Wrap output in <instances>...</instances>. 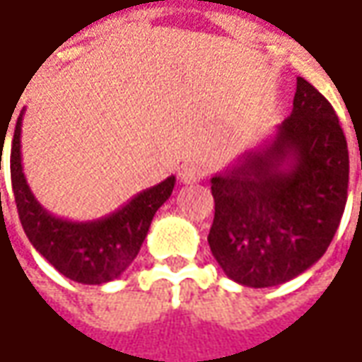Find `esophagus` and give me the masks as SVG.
Segmentation results:
<instances>
[{
  "instance_id": "34e87169",
  "label": "esophagus",
  "mask_w": 362,
  "mask_h": 362,
  "mask_svg": "<svg viewBox=\"0 0 362 362\" xmlns=\"http://www.w3.org/2000/svg\"><path fill=\"white\" fill-rule=\"evenodd\" d=\"M179 179H181V183H185V185H193V183H197V181H202L203 179V169L199 165H195V163H187V165L181 167Z\"/></svg>"
}]
</instances>
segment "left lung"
<instances>
[{
    "label": "left lung",
    "mask_w": 362,
    "mask_h": 362,
    "mask_svg": "<svg viewBox=\"0 0 362 362\" xmlns=\"http://www.w3.org/2000/svg\"><path fill=\"white\" fill-rule=\"evenodd\" d=\"M349 189V148L332 105L304 78L270 141L211 177L207 242L233 282L284 284L325 256Z\"/></svg>",
    "instance_id": "8db88e82"
}]
</instances>
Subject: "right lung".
Wrapping results in <instances>:
<instances>
[{"label":"right lung","instance_id":"1","mask_svg":"<svg viewBox=\"0 0 362 362\" xmlns=\"http://www.w3.org/2000/svg\"><path fill=\"white\" fill-rule=\"evenodd\" d=\"M21 117L16 122L9 169L21 228L35 250L62 276L78 284H105L119 278L136 257L151 221L171 197L175 177L136 193L110 216L70 221L49 214L34 197L21 167Z\"/></svg>","mask_w":362,"mask_h":362}]
</instances>
